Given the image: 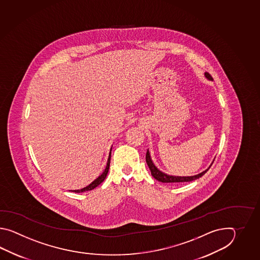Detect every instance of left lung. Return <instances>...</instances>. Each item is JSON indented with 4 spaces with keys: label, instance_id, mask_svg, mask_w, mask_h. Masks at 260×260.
Segmentation results:
<instances>
[{
    "label": "left lung",
    "instance_id": "8db88e82",
    "mask_svg": "<svg viewBox=\"0 0 260 260\" xmlns=\"http://www.w3.org/2000/svg\"><path fill=\"white\" fill-rule=\"evenodd\" d=\"M205 77L208 78L209 80H212L210 74L208 72L205 73ZM146 161L149 166V170L151 172V175L152 177H154L155 179H157L158 181L162 183H179V182H188V181H192L195 180L197 178L204 176L206 172L208 171L205 170V171L202 172L201 174H198L196 176H192V177H174V176H168L165 173L160 172V170L157 169V167L153 165L152 160L150 159V156H149V152L147 150V154H146Z\"/></svg>",
    "mask_w": 260,
    "mask_h": 260
}]
</instances>
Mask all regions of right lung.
Listing matches in <instances>:
<instances>
[{
    "label": "right lung",
    "mask_w": 260,
    "mask_h": 260,
    "mask_svg": "<svg viewBox=\"0 0 260 260\" xmlns=\"http://www.w3.org/2000/svg\"><path fill=\"white\" fill-rule=\"evenodd\" d=\"M111 152H110V156H109V160H108V164H107V166H106V169L104 170V172L102 173V175L100 176V177H98L95 180H94L93 182L91 183L89 186L87 187H85V188H82V189H77V190H72L73 192H84V191H87V190H92V189H94L95 187H98L100 184L103 182L104 181V179H105L106 177H107V174H108V172H109V168H110V164H111Z\"/></svg>",
    "instance_id": "add662e5"
}]
</instances>
